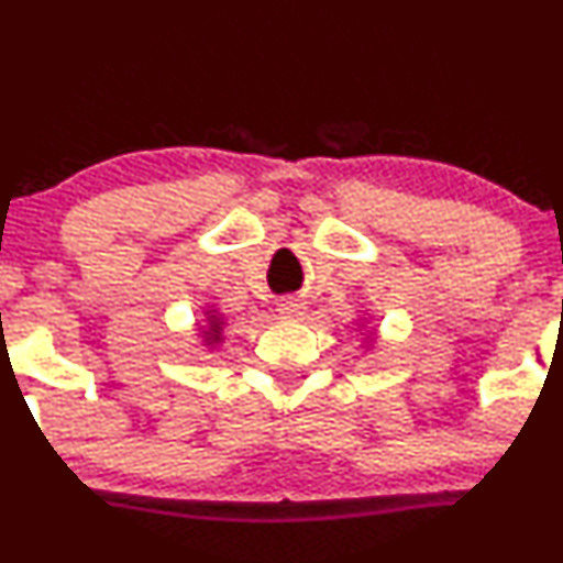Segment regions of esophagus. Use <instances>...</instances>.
<instances>
[{
	"mask_svg": "<svg viewBox=\"0 0 563 563\" xmlns=\"http://www.w3.org/2000/svg\"><path fill=\"white\" fill-rule=\"evenodd\" d=\"M277 310H280L283 318H291V321H299V318L305 316V310H308V308H305L302 299H283L280 308H277Z\"/></svg>",
	"mask_w": 563,
	"mask_h": 563,
	"instance_id": "obj_1",
	"label": "esophagus"
}]
</instances>
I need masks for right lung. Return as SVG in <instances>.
I'll use <instances>...</instances> for the list:
<instances>
[{
	"instance_id": "obj_1",
	"label": "right lung",
	"mask_w": 563,
	"mask_h": 563,
	"mask_svg": "<svg viewBox=\"0 0 563 563\" xmlns=\"http://www.w3.org/2000/svg\"><path fill=\"white\" fill-rule=\"evenodd\" d=\"M207 316H209V332H203V334H207L209 343H218L220 340V316H214L212 310H209Z\"/></svg>"
}]
</instances>
